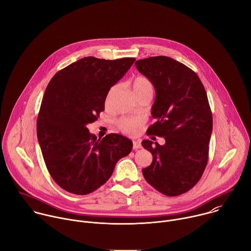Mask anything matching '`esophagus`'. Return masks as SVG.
<instances>
[{"label":"esophagus","instance_id":"obj_1","mask_svg":"<svg viewBox=\"0 0 251 251\" xmlns=\"http://www.w3.org/2000/svg\"><path fill=\"white\" fill-rule=\"evenodd\" d=\"M132 144H133V149L141 148V144H140V141H139V140H133V141H132Z\"/></svg>","mask_w":251,"mask_h":251}]
</instances>
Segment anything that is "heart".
Masks as SVG:
<instances>
[{
  "mask_svg": "<svg viewBox=\"0 0 251 251\" xmlns=\"http://www.w3.org/2000/svg\"><path fill=\"white\" fill-rule=\"evenodd\" d=\"M117 86H113L107 96L105 103L106 105L109 104L110 100L116 91ZM131 90L136 98L144 95V94H152L153 93V86L152 83L150 82L149 79H147L144 76H137L132 79L131 81ZM141 126V121L138 119H131V118H126V119H122L118 122V127L125 133L126 134H134L136 131L139 129Z\"/></svg>",
  "mask_w": 251,
  "mask_h": 251,
  "instance_id": "obj_1",
  "label": "heart"
}]
</instances>
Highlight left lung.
I'll return each instance as SVG.
<instances>
[{
  "mask_svg": "<svg viewBox=\"0 0 251 251\" xmlns=\"http://www.w3.org/2000/svg\"><path fill=\"white\" fill-rule=\"evenodd\" d=\"M135 66L156 93L151 110L156 122L148 134L165 139L163 145L142 141L153 156L142 174L158 192L179 196L199 182L208 163L213 117L206 90L193 70L173 58L153 56L137 60Z\"/></svg>",
  "mask_w": 251,
  "mask_h": 251,
  "instance_id": "1",
  "label": "left lung"
}]
</instances>
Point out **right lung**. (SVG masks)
Listing matches in <instances>:
<instances>
[{
    "label": "right lung",
    "mask_w": 251,
    "mask_h": 251,
    "mask_svg": "<svg viewBox=\"0 0 251 251\" xmlns=\"http://www.w3.org/2000/svg\"><path fill=\"white\" fill-rule=\"evenodd\" d=\"M134 61L84 57L58 71L48 83L37 117V139L49 174L65 191L94 192L131 151L128 138L111 133L97 139L87 126L105 110L109 90Z\"/></svg>",
    "instance_id": "1"
}]
</instances>
